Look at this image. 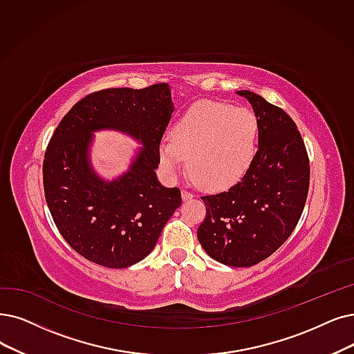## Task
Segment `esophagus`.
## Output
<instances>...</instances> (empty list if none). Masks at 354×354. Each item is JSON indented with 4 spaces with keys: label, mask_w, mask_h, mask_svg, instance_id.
<instances>
[{
    "label": "esophagus",
    "mask_w": 354,
    "mask_h": 354,
    "mask_svg": "<svg viewBox=\"0 0 354 354\" xmlns=\"http://www.w3.org/2000/svg\"><path fill=\"white\" fill-rule=\"evenodd\" d=\"M181 197H183V201H190V199H193V194L190 192H187V190H183L181 192Z\"/></svg>",
    "instance_id": "1"
}]
</instances>
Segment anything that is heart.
I'll use <instances>...</instances> for the list:
<instances>
[{"label": "heart", "mask_w": 354, "mask_h": 354, "mask_svg": "<svg viewBox=\"0 0 354 354\" xmlns=\"http://www.w3.org/2000/svg\"><path fill=\"white\" fill-rule=\"evenodd\" d=\"M259 122L247 109L218 102H199L171 129V139L160 144L164 169L178 174L187 165L206 190L221 192L238 185L256 158Z\"/></svg>", "instance_id": "b5f03b06"}]
</instances>
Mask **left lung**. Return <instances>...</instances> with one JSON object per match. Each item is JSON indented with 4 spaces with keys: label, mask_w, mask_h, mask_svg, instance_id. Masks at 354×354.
I'll use <instances>...</instances> for the list:
<instances>
[{
    "label": "left lung",
    "mask_w": 354,
    "mask_h": 354,
    "mask_svg": "<svg viewBox=\"0 0 354 354\" xmlns=\"http://www.w3.org/2000/svg\"><path fill=\"white\" fill-rule=\"evenodd\" d=\"M236 94L247 98L257 118L259 149L238 185L202 197L206 218L197 239L214 260L250 267L270 257L298 225L309 189V160L286 111L252 91Z\"/></svg>",
    "instance_id": "1"
}]
</instances>
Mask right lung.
<instances>
[{
    "label": "right lung",
    "mask_w": 354,
    "mask_h": 354,
    "mask_svg": "<svg viewBox=\"0 0 354 354\" xmlns=\"http://www.w3.org/2000/svg\"><path fill=\"white\" fill-rule=\"evenodd\" d=\"M173 111L168 84L107 88L84 97L58 124L45 152V197L56 228L84 259L109 268L139 263L181 205L180 190L164 187L155 173ZM98 130L126 133L143 145L113 180L98 176L89 160Z\"/></svg>",
    "instance_id": "add662e5"
}]
</instances>
